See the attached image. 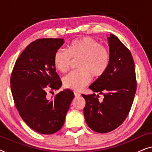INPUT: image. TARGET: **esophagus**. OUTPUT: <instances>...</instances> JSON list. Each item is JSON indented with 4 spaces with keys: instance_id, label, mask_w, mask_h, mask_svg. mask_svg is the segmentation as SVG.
I'll list each match as a JSON object with an SVG mask.
<instances>
[{
    "instance_id": "34e87169",
    "label": "esophagus",
    "mask_w": 152,
    "mask_h": 152,
    "mask_svg": "<svg viewBox=\"0 0 152 152\" xmlns=\"http://www.w3.org/2000/svg\"><path fill=\"white\" fill-rule=\"evenodd\" d=\"M74 95H75V96L76 97H80V95H81V94H80V93L75 92H75H74Z\"/></svg>"
}]
</instances>
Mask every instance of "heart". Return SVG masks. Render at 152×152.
I'll use <instances>...</instances> for the list:
<instances>
[{"label": "heart", "mask_w": 152, "mask_h": 152, "mask_svg": "<svg viewBox=\"0 0 152 152\" xmlns=\"http://www.w3.org/2000/svg\"><path fill=\"white\" fill-rule=\"evenodd\" d=\"M72 60H78L79 70L69 72L63 77V84L66 88L81 91L93 77L102 75L108 68L110 61L109 50L100 45L96 40L89 37L72 41L68 45L67 51L59 49L53 57V64L59 72H65L70 68Z\"/></svg>", "instance_id": "heart-1"}]
</instances>
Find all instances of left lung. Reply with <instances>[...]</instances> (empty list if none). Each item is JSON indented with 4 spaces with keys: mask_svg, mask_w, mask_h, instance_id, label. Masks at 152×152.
<instances>
[{
    "mask_svg": "<svg viewBox=\"0 0 152 152\" xmlns=\"http://www.w3.org/2000/svg\"><path fill=\"white\" fill-rule=\"evenodd\" d=\"M110 61L108 68L89 88L94 93L84 95L85 120L98 133H108L121 125L127 117L136 91L135 65L132 53L117 37L110 34ZM98 92L104 95L102 102Z\"/></svg>",
    "mask_w": 152,
    "mask_h": 152,
    "instance_id": "8db88e82",
    "label": "left lung"
}]
</instances>
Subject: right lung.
I'll return each instance as SVG.
<instances>
[{
  "mask_svg": "<svg viewBox=\"0 0 152 152\" xmlns=\"http://www.w3.org/2000/svg\"><path fill=\"white\" fill-rule=\"evenodd\" d=\"M64 39H40L29 44L16 59L10 84L19 115L35 132L53 134L64 125L74 93L65 89L48 99V89L57 91L61 82L53 64ZM52 93V92H51Z\"/></svg>",
  "mask_w": 152,
  "mask_h": 152,
  "instance_id": "add662e5",
  "label": "right lung"
}]
</instances>
